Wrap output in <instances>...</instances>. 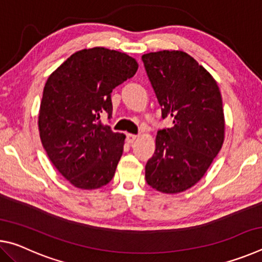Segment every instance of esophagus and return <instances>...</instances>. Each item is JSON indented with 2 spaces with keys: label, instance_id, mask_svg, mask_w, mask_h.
<instances>
[{
  "label": "esophagus",
  "instance_id": "34e87169",
  "mask_svg": "<svg viewBox=\"0 0 262 262\" xmlns=\"http://www.w3.org/2000/svg\"><path fill=\"white\" fill-rule=\"evenodd\" d=\"M137 139V136L134 135V134H127L126 135V141L128 142V143H133L135 140Z\"/></svg>",
  "mask_w": 262,
  "mask_h": 262
}]
</instances>
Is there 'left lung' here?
<instances>
[{"mask_svg":"<svg viewBox=\"0 0 262 262\" xmlns=\"http://www.w3.org/2000/svg\"><path fill=\"white\" fill-rule=\"evenodd\" d=\"M162 108L173 126L158 130L145 180L158 192H184L200 180L224 142V112L214 77L181 51L142 55Z\"/></svg>","mask_w":262,"mask_h":262,"instance_id":"1","label":"left lung"}]
</instances>
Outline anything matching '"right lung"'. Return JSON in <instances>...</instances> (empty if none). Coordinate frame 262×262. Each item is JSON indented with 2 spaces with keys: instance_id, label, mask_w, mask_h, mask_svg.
I'll list each match as a JSON object with an SVG mask.
<instances>
[{
  "instance_id": "add662e5",
  "label": "right lung",
  "mask_w": 262,
  "mask_h": 262,
  "mask_svg": "<svg viewBox=\"0 0 262 262\" xmlns=\"http://www.w3.org/2000/svg\"><path fill=\"white\" fill-rule=\"evenodd\" d=\"M135 59L94 47L69 56L48 77L38 117L43 149L75 187L96 189L112 180L126 136L100 122L112 115L113 89L133 77Z\"/></svg>"
}]
</instances>
